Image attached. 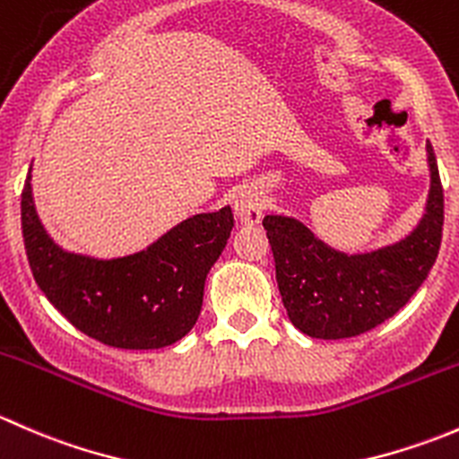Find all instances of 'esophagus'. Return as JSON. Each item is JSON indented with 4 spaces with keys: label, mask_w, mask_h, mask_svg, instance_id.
Instances as JSON below:
<instances>
[{
    "label": "esophagus",
    "mask_w": 459,
    "mask_h": 459,
    "mask_svg": "<svg viewBox=\"0 0 459 459\" xmlns=\"http://www.w3.org/2000/svg\"><path fill=\"white\" fill-rule=\"evenodd\" d=\"M233 208L235 215L242 220V224H257L264 211V200L257 191H253V188H244V191H239L238 195H235Z\"/></svg>",
    "instance_id": "obj_1"
}]
</instances>
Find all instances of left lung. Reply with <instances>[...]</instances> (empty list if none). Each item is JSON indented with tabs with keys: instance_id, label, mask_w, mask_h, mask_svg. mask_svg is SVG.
<instances>
[{
	"instance_id": "8db88e82",
	"label": "left lung",
	"mask_w": 459,
	"mask_h": 459,
	"mask_svg": "<svg viewBox=\"0 0 459 459\" xmlns=\"http://www.w3.org/2000/svg\"><path fill=\"white\" fill-rule=\"evenodd\" d=\"M427 152V215L393 247L346 255L326 247L293 217H264L277 289L295 328L319 340L362 335L395 316L422 286L437 259L444 226V191L430 143Z\"/></svg>"
}]
</instances>
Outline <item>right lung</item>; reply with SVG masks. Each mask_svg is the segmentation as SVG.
<instances>
[{
	"instance_id": "right-lung-1",
	"label": "right lung",
	"mask_w": 459,
	"mask_h": 459,
	"mask_svg": "<svg viewBox=\"0 0 459 459\" xmlns=\"http://www.w3.org/2000/svg\"><path fill=\"white\" fill-rule=\"evenodd\" d=\"M230 230L233 212L224 206L188 217L135 255L95 259L62 251L48 238L30 175L22 191V233L37 286L73 326L115 349H161L195 326L204 281Z\"/></svg>"
}]
</instances>
